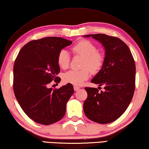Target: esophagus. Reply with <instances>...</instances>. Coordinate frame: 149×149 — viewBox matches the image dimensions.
<instances>
[{
  "label": "esophagus",
  "mask_w": 149,
  "mask_h": 149,
  "mask_svg": "<svg viewBox=\"0 0 149 149\" xmlns=\"http://www.w3.org/2000/svg\"><path fill=\"white\" fill-rule=\"evenodd\" d=\"M80 88L79 86H74V91H78V89H79Z\"/></svg>",
  "instance_id": "34e87169"
}]
</instances>
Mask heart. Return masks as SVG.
<instances>
[{
  "label": "heart",
  "instance_id": "obj_1",
  "mask_svg": "<svg viewBox=\"0 0 149 149\" xmlns=\"http://www.w3.org/2000/svg\"><path fill=\"white\" fill-rule=\"evenodd\" d=\"M72 50L76 54H80L85 58L82 70H71L63 76V80L66 83L80 86L88 79L90 71L95 72L101 69L104 63L102 54L98 52L97 47L90 41L82 40L72 47ZM58 63L61 68L67 69L69 65L70 56L67 50H61L58 56Z\"/></svg>",
  "mask_w": 149,
  "mask_h": 149
}]
</instances>
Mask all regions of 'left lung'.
I'll return each instance as SVG.
<instances>
[{"mask_svg":"<svg viewBox=\"0 0 149 149\" xmlns=\"http://www.w3.org/2000/svg\"><path fill=\"white\" fill-rule=\"evenodd\" d=\"M83 37H92L105 50L102 68L91 81L99 86H104V91L85 88L88 97L84 101V111L93 121L108 124L119 118L132 99L135 90V61L128 47L119 38L103 33Z\"/></svg>","mask_w":149,"mask_h":149,"instance_id":"left-lung-1","label":"left lung"}]
</instances>
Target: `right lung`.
Masks as SVG:
<instances>
[{"instance_id":"1","label":"right lung","mask_w":149,"mask_h":149,"mask_svg":"<svg viewBox=\"0 0 149 149\" xmlns=\"http://www.w3.org/2000/svg\"><path fill=\"white\" fill-rule=\"evenodd\" d=\"M72 41L58 37L31 41L21 49L13 66V91L28 117L36 123L49 125L63 118L66 104L74 93L71 84L58 89L48 88L60 69L59 52ZM58 80H57V79Z\"/></svg>"}]
</instances>
